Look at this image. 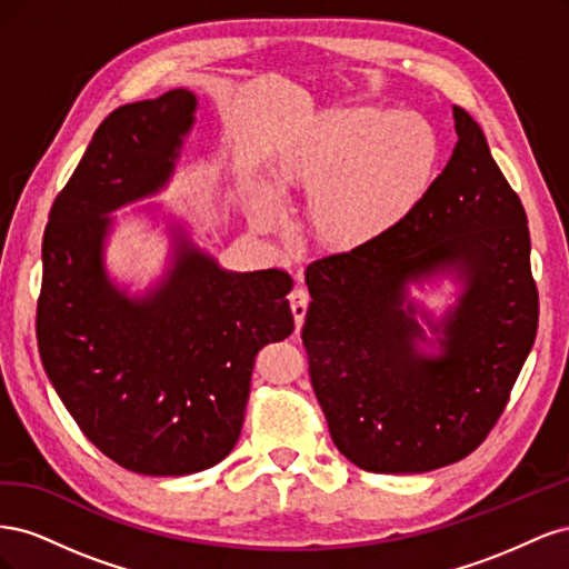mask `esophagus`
Listing matches in <instances>:
<instances>
[{
    "instance_id": "1",
    "label": "esophagus",
    "mask_w": 569,
    "mask_h": 569,
    "mask_svg": "<svg viewBox=\"0 0 569 569\" xmlns=\"http://www.w3.org/2000/svg\"><path fill=\"white\" fill-rule=\"evenodd\" d=\"M308 301H311V297H308L306 287H295L291 289L289 295V303H291V313H295V322H297V332L301 330L303 325V318H306V308H308Z\"/></svg>"
}]
</instances>
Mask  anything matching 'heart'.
Masks as SVG:
<instances>
[{
	"instance_id": "b5f03b06",
	"label": "heart",
	"mask_w": 569,
	"mask_h": 569,
	"mask_svg": "<svg viewBox=\"0 0 569 569\" xmlns=\"http://www.w3.org/2000/svg\"><path fill=\"white\" fill-rule=\"evenodd\" d=\"M435 134L418 118L382 109L327 116L278 163L287 187L316 192L311 218L332 244L353 247L396 226L432 180Z\"/></svg>"
}]
</instances>
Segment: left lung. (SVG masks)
I'll return each instance as SVG.
<instances>
[{
  "label": "left lung",
  "instance_id": "left-lung-1",
  "mask_svg": "<svg viewBox=\"0 0 569 569\" xmlns=\"http://www.w3.org/2000/svg\"><path fill=\"white\" fill-rule=\"evenodd\" d=\"M453 123L449 163L396 226L306 268L311 385L335 446L368 472L470 456L537 337L527 213L477 120L453 107ZM439 279L457 299L437 317L411 289Z\"/></svg>",
  "mask_w": 569,
  "mask_h": 569
}]
</instances>
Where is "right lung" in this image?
<instances>
[{
	"mask_svg": "<svg viewBox=\"0 0 569 569\" xmlns=\"http://www.w3.org/2000/svg\"><path fill=\"white\" fill-rule=\"evenodd\" d=\"M197 109L184 88L116 109L42 239L38 349L49 382L101 453L151 477L201 472L234 449L256 353L295 332L284 270H226L163 203L130 211L168 239L159 278L132 289L107 266L111 213L170 184Z\"/></svg>",
	"mask_w": 569,
	"mask_h": 569,
	"instance_id": "1",
	"label": "right lung"
}]
</instances>
